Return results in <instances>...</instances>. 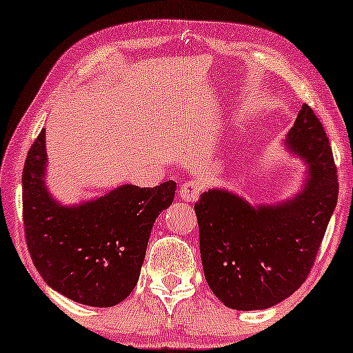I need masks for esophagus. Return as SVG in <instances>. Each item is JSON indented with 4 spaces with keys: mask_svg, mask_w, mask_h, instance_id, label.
I'll use <instances>...</instances> for the list:
<instances>
[{
    "mask_svg": "<svg viewBox=\"0 0 353 353\" xmlns=\"http://www.w3.org/2000/svg\"><path fill=\"white\" fill-rule=\"evenodd\" d=\"M202 181L199 178H194V180L191 181H186L183 183L180 186V190H178V196H180V199L186 201V202H194L197 201V197H199L201 191H202Z\"/></svg>",
    "mask_w": 353,
    "mask_h": 353,
    "instance_id": "1",
    "label": "esophagus"
}]
</instances>
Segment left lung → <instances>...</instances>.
Listing matches in <instances>:
<instances>
[{"label":"left lung","instance_id":"8db88e82","mask_svg":"<svg viewBox=\"0 0 353 353\" xmlns=\"http://www.w3.org/2000/svg\"><path fill=\"white\" fill-rule=\"evenodd\" d=\"M286 144L308 167L292 199L254 207L226 190H209L194 204L207 284L234 310H263L297 291L336 209L337 168L312 108L299 110Z\"/></svg>","mask_w":353,"mask_h":353}]
</instances>
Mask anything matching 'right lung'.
<instances>
[{"mask_svg":"<svg viewBox=\"0 0 353 353\" xmlns=\"http://www.w3.org/2000/svg\"><path fill=\"white\" fill-rule=\"evenodd\" d=\"M45 130L22 173L26 241L48 286L90 307H114L137 286L152 225L175 197L176 183L123 185L94 201L62 205L45 185Z\"/></svg>","mask_w":353,"mask_h":353,"instance_id":"obj_1","label":"right lung"}]
</instances>
